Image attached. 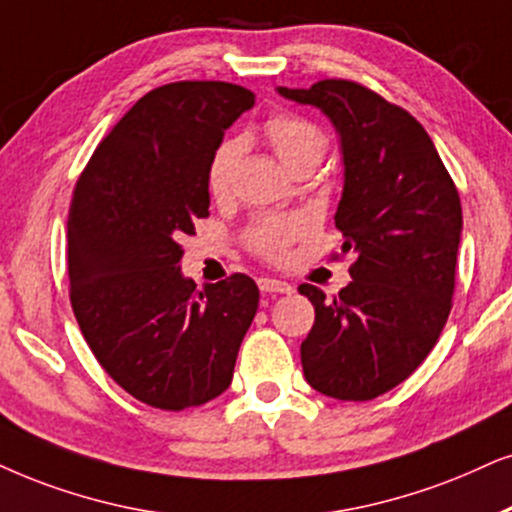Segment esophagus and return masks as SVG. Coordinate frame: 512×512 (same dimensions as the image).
Wrapping results in <instances>:
<instances>
[{
    "mask_svg": "<svg viewBox=\"0 0 512 512\" xmlns=\"http://www.w3.org/2000/svg\"><path fill=\"white\" fill-rule=\"evenodd\" d=\"M257 286H260L262 293H278V295L293 293V286L286 281H281V278H260V281H257Z\"/></svg>",
    "mask_w": 512,
    "mask_h": 512,
    "instance_id": "1",
    "label": "esophagus"
}]
</instances>
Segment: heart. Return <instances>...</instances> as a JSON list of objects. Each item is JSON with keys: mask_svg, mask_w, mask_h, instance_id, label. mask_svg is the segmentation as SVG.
<instances>
[{"mask_svg": "<svg viewBox=\"0 0 512 512\" xmlns=\"http://www.w3.org/2000/svg\"><path fill=\"white\" fill-rule=\"evenodd\" d=\"M271 148L290 172L314 170L326 153V134L312 120L295 113H278L264 125ZM245 151L241 137L226 139L215 148L208 167V186L215 198L229 196ZM307 229L302 217H260L245 229V243L264 260L281 262L288 255L290 243Z\"/></svg>", "mask_w": 512, "mask_h": 512, "instance_id": "obj_1", "label": "heart"}]
</instances>
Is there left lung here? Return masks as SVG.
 I'll return each instance as SVG.
<instances>
[{
	"mask_svg": "<svg viewBox=\"0 0 512 512\" xmlns=\"http://www.w3.org/2000/svg\"><path fill=\"white\" fill-rule=\"evenodd\" d=\"M278 94L316 106L340 134L335 226L342 252L357 257L338 295L297 288L316 312L300 347L304 378L326 397L375 399L423 364L449 319L461 198L423 125L364 84L321 80Z\"/></svg>",
	"mask_w": 512,
	"mask_h": 512,
	"instance_id": "1",
	"label": "left lung"
}]
</instances>
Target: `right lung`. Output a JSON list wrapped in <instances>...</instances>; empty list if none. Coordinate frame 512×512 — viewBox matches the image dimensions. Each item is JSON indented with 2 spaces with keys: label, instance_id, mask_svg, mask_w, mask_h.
<instances>
[{
  "label": "right lung",
  "instance_id": "obj_1",
  "mask_svg": "<svg viewBox=\"0 0 512 512\" xmlns=\"http://www.w3.org/2000/svg\"><path fill=\"white\" fill-rule=\"evenodd\" d=\"M255 106L229 82H172L134 103L77 179L68 212L70 304L111 378L153 409L184 411L231 385L260 290L245 274L196 288L181 236L208 217L224 129Z\"/></svg>",
  "mask_w": 512,
  "mask_h": 512
}]
</instances>
